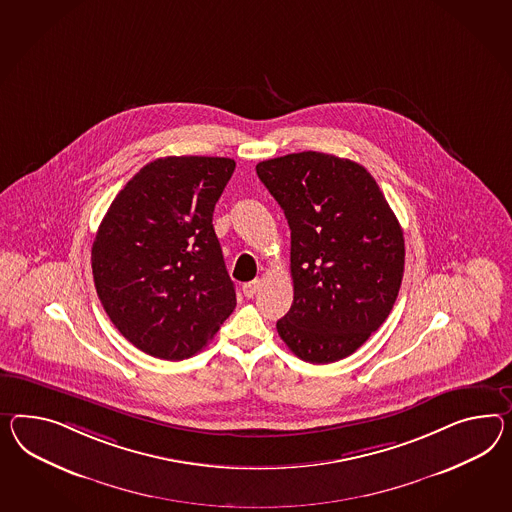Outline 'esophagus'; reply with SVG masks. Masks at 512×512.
Returning <instances> with one entry per match:
<instances>
[{"mask_svg": "<svg viewBox=\"0 0 512 512\" xmlns=\"http://www.w3.org/2000/svg\"><path fill=\"white\" fill-rule=\"evenodd\" d=\"M258 289H260V280H252V282L243 286V293H245L247 299H250V297H254L258 293Z\"/></svg>", "mask_w": 512, "mask_h": 512, "instance_id": "esophagus-1", "label": "esophagus"}]
</instances>
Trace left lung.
<instances>
[{"mask_svg":"<svg viewBox=\"0 0 512 512\" xmlns=\"http://www.w3.org/2000/svg\"><path fill=\"white\" fill-rule=\"evenodd\" d=\"M291 230L293 304L276 321L310 364L353 354L386 321L405 271L401 224L373 176L351 159L299 152L256 165Z\"/></svg>","mask_w":512,"mask_h":512,"instance_id":"left-lung-1","label":"left lung"}]
</instances>
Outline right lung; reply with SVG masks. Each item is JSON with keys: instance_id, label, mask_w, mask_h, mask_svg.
<instances>
[{"instance_id": "right-lung-1", "label": "right lung", "mask_w": 512, "mask_h": 512, "mask_svg": "<svg viewBox=\"0 0 512 512\" xmlns=\"http://www.w3.org/2000/svg\"><path fill=\"white\" fill-rule=\"evenodd\" d=\"M234 169L230 158L156 159L105 213L92 243L94 286L118 332L143 353L189 358L236 308L211 224Z\"/></svg>"}]
</instances>
